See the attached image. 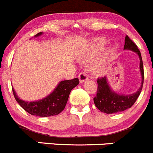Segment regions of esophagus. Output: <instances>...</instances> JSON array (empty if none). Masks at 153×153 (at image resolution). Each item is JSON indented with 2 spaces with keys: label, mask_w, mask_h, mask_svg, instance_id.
I'll use <instances>...</instances> for the list:
<instances>
[{
  "label": "esophagus",
  "mask_w": 153,
  "mask_h": 153,
  "mask_svg": "<svg viewBox=\"0 0 153 153\" xmlns=\"http://www.w3.org/2000/svg\"><path fill=\"white\" fill-rule=\"evenodd\" d=\"M88 79V77L87 74H85V72H81V73L79 74V79L80 82H85V80H87Z\"/></svg>",
  "instance_id": "obj_1"
}]
</instances>
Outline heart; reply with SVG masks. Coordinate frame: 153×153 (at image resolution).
<instances>
[{"instance_id": "1", "label": "heart", "mask_w": 153, "mask_h": 153, "mask_svg": "<svg viewBox=\"0 0 153 153\" xmlns=\"http://www.w3.org/2000/svg\"><path fill=\"white\" fill-rule=\"evenodd\" d=\"M104 45H105V41L102 39H99L95 40L94 43L93 48H94V52H97V51H101V50L103 48ZM91 58L90 56L85 55V56H83V59L84 60H88ZM103 62H96L93 65L92 68V70L96 74H100L101 72L103 70Z\"/></svg>"}]
</instances>
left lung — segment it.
<instances>
[{"label":"left lung","instance_id":"left-lung-1","mask_svg":"<svg viewBox=\"0 0 153 153\" xmlns=\"http://www.w3.org/2000/svg\"><path fill=\"white\" fill-rule=\"evenodd\" d=\"M124 50H130V51H134L140 57V70L142 76L141 86L138 89V91L133 94L119 95L111 90L107 83L105 76L98 78L97 80V90L96 96L94 98V102L97 108L100 111L106 113V114L120 112V111H125L131 108L137 100L143 88L144 72H143L141 54L137 45L128 37V36H126L125 38Z\"/></svg>","mask_w":153,"mask_h":153}]
</instances>
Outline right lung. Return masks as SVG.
Segmentation results:
<instances>
[{
	"mask_svg": "<svg viewBox=\"0 0 153 153\" xmlns=\"http://www.w3.org/2000/svg\"><path fill=\"white\" fill-rule=\"evenodd\" d=\"M42 34L39 33L36 36ZM79 83L78 78L60 82L55 90L49 96L39 101L25 102L19 99L13 89V94L18 103L32 115L39 117H51L57 115L63 111L67 104L71 91Z\"/></svg>",
	"mask_w": 153,
	"mask_h": 153,
	"instance_id": "obj_1",
	"label": "right lung"
}]
</instances>
